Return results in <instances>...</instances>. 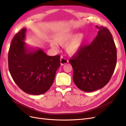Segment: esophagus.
<instances>
[{"mask_svg":"<svg viewBox=\"0 0 126 126\" xmlns=\"http://www.w3.org/2000/svg\"><path fill=\"white\" fill-rule=\"evenodd\" d=\"M60 63L61 65H63V64L68 63V60L67 59H66L65 58H64V57H62L60 58Z\"/></svg>","mask_w":126,"mask_h":126,"instance_id":"34e87169","label":"esophagus"}]
</instances>
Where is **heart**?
Wrapping results in <instances>:
<instances>
[{
	"mask_svg": "<svg viewBox=\"0 0 126 126\" xmlns=\"http://www.w3.org/2000/svg\"><path fill=\"white\" fill-rule=\"evenodd\" d=\"M85 40V37L82 34L75 35L70 32H64L61 33L57 38L56 41L59 45L63 46L67 44L66 50L68 54L73 55L77 54L82 48ZM50 46L53 48H57V44L54 42L50 44Z\"/></svg>",
	"mask_w": 126,
	"mask_h": 126,
	"instance_id": "heart-1",
	"label": "heart"
}]
</instances>
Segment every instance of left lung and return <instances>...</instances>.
Here are the masks:
<instances>
[{"label": "left lung", "mask_w": 126, "mask_h": 126, "mask_svg": "<svg viewBox=\"0 0 126 126\" xmlns=\"http://www.w3.org/2000/svg\"><path fill=\"white\" fill-rule=\"evenodd\" d=\"M96 27L98 35L92 43L82 46L69 60L74 83L86 92L101 89L107 84L116 65L117 49L111 33L104 27Z\"/></svg>", "instance_id": "8db88e82"}]
</instances>
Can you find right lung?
Here are the masks:
<instances>
[{"mask_svg": "<svg viewBox=\"0 0 126 126\" xmlns=\"http://www.w3.org/2000/svg\"><path fill=\"white\" fill-rule=\"evenodd\" d=\"M26 28L14 37L8 52V67L14 81L26 93L38 95L52 86L60 66V55L49 56L40 48H29L24 40Z\"/></svg>", "mask_w": 126, "mask_h": 126, "instance_id": "obj_1", "label": "right lung"}]
</instances>
